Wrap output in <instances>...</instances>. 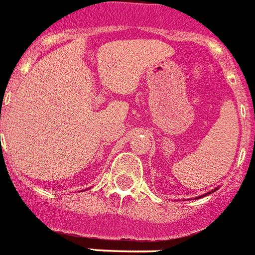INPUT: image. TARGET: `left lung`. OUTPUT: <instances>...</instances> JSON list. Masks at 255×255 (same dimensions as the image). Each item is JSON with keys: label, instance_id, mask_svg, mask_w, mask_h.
<instances>
[{"label": "left lung", "instance_id": "left-lung-1", "mask_svg": "<svg viewBox=\"0 0 255 255\" xmlns=\"http://www.w3.org/2000/svg\"><path fill=\"white\" fill-rule=\"evenodd\" d=\"M216 189H217V188H216ZM216 189H213V191H211V192H208V193H207V195H209V193H212V192H215ZM200 197H203V196H200ZM197 199H199V197H197Z\"/></svg>", "mask_w": 255, "mask_h": 255}]
</instances>
